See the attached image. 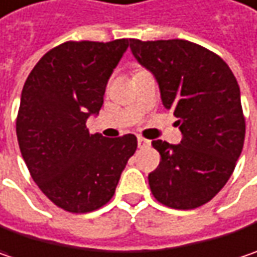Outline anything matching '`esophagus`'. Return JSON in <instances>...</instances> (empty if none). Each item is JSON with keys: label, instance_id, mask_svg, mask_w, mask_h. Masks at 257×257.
Wrapping results in <instances>:
<instances>
[{"label": "esophagus", "instance_id": "1", "mask_svg": "<svg viewBox=\"0 0 257 257\" xmlns=\"http://www.w3.org/2000/svg\"><path fill=\"white\" fill-rule=\"evenodd\" d=\"M151 145V143L148 141V140H145V138H143V137H138V147L143 150V148H148Z\"/></svg>", "mask_w": 257, "mask_h": 257}]
</instances>
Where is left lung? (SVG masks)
I'll return each instance as SVG.
<instances>
[{
    "mask_svg": "<svg viewBox=\"0 0 257 257\" xmlns=\"http://www.w3.org/2000/svg\"><path fill=\"white\" fill-rule=\"evenodd\" d=\"M138 62L160 85L166 109L179 119L182 141L156 140L159 167L148 174L160 204L195 209L225 186L241 154L246 120L240 88L217 53L189 40L129 39Z\"/></svg>",
    "mask_w": 257,
    "mask_h": 257,
    "instance_id": "left-lung-1",
    "label": "left lung"
}]
</instances>
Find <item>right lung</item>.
<instances>
[{
    "instance_id": "obj_1",
    "label": "right lung",
    "mask_w": 257,
    "mask_h": 257,
    "mask_svg": "<svg viewBox=\"0 0 257 257\" xmlns=\"http://www.w3.org/2000/svg\"><path fill=\"white\" fill-rule=\"evenodd\" d=\"M128 46V39L69 40L45 53L24 83L19 147L39 189L64 211L85 214L107 204L137 150L132 134L104 138L85 125Z\"/></svg>"
}]
</instances>
